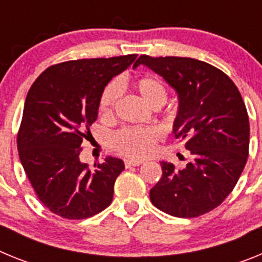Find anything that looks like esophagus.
<instances>
[{
	"label": "esophagus",
	"mask_w": 262,
	"mask_h": 262,
	"mask_svg": "<svg viewBox=\"0 0 262 262\" xmlns=\"http://www.w3.org/2000/svg\"><path fill=\"white\" fill-rule=\"evenodd\" d=\"M142 160H124V165L126 168H131V166H139L142 165Z\"/></svg>",
	"instance_id": "1"
}]
</instances>
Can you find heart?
<instances>
[{"label": "heart", "mask_w": 262, "mask_h": 262, "mask_svg": "<svg viewBox=\"0 0 262 262\" xmlns=\"http://www.w3.org/2000/svg\"><path fill=\"white\" fill-rule=\"evenodd\" d=\"M138 93L148 105L159 108L168 99V88L161 78L156 76H143L134 82ZM120 97V85L118 81H110L99 96L98 111L103 118L114 115ZM160 133L154 127H126L113 136V147L117 152L131 159H143L148 156L159 140Z\"/></svg>", "instance_id": "1"}]
</instances>
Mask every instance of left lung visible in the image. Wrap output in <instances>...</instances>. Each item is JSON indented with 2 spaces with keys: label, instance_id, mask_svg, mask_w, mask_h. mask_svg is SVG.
I'll list each match as a JSON object with an SVG mask.
<instances>
[{
  "label": "left lung",
  "instance_id": "8db88e82",
  "mask_svg": "<svg viewBox=\"0 0 262 262\" xmlns=\"http://www.w3.org/2000/svg\"><path fill=\"white\" fill-rule=\"evenodd\" d=\"M160 75L178 94L173 126L191 160L184 168L161 161L163 176L149 191L154 206L177 217L211 211L233 190L249 149V119L239 89L211 64L190 57L142 55L135 66Z\"/></svg>",
  "mask_w": 262,
  "mask_h": 262
}]
</instances>
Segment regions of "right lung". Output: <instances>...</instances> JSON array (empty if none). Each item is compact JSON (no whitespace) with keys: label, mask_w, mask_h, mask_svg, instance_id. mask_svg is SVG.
<instances>
[{"label":"right lung","mask_w":262,"mask_h":262,"mask_svg":"<svg viewBox=\"0 0 262 262\" xmlns=\"http://www.w3.org/2000/svg\"><path fill=\"white\" fill-rule=\"evenodd\" d=\"M138 55L71 60L41 72L27 93L17 136L25 173L40 202L66 219H86L113 201L124 169L107 157L89 169L81 163L82 140L98 117L103 88Z\"/></svg>","instance_id":"right-lung-1"}]
</instances>
